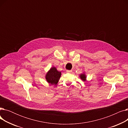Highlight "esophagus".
<instances>
[{
	"label": "esophagus",
	"instance_id": "34e87169",
	"mask_svg": "<svg viewBox=\"0 0 128 128\" xmlns=\"http://www.w3.org/2000/svg\"><path fill=\"white\" fill-rule=\"evenodd\" d=\"M66 72H68V73H71L72 72V70H67Z\"/></svg>",
	"mask_w": 128,
	"mask_h": 128
}]
</instances>
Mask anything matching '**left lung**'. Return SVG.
Masks as SVG:
<instances>
[{
    "label": "left lung",
    "instance_id": "1",
    "mask_svg": "<svg viewBox=\"0 0 128 128\" xmlns=\"http://www.w3.org/2000/svg\"><path fill=\"white\" fill-rule=\"evenodd\" d=\"M79 76H80V79H81L83 81H84V82L86 81V75H85L84 73L80 74Z\"/></svg>",
    "mask_w": 128,
    "mask_h": 128
}]
</instances>
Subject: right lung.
I'll return each instance as SVG.
<instances>
[{"mask_svg": "<svg viewBox=\"0 0 128 128\" xmlns=\"http://www.w3.org/2000/svg\"><path fill=\"white\" fill-rule=\"evenodd\" d=\"M61 76V72H58L56 68L52 67L46 75V79L51 84H56Z\"/></svg>", "mask_w": 128, "mask_h": 128, "instance_id": "obj_1", "label": "right lung"}]
</instances>
